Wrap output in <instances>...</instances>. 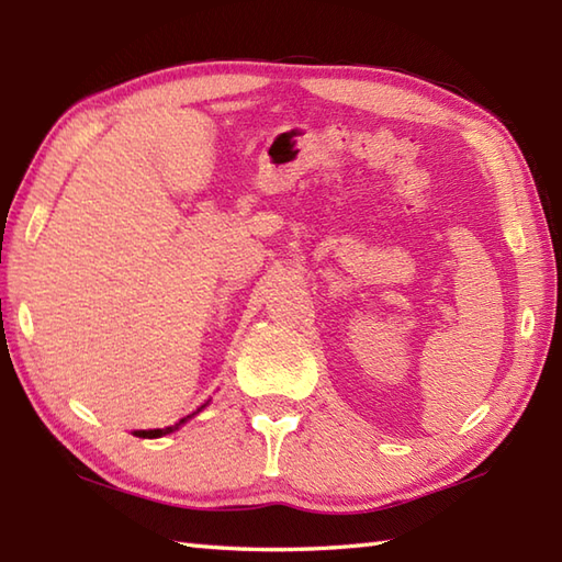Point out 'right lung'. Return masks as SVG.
<instances>
[{
    "instance_id": "1",
    "label": "right lung",
    "mask_w": 562,
    "mask_h": 562,
    "mask_svg": "<svg viewBox=\"0 0 562 562\" xmlns=\"http://www.w3.org/2000/svg\"><path fill=\"white\" fill-rule=\"evenodd\" d=\"M188 417H190V415H188ZM188 417H183V420H178L176 425L164 427V429H147V432H145V429H142V432H137V437H161V435H169V432H173V429H178V425L186 423Z\"/></svg>"
}]
</instances>
